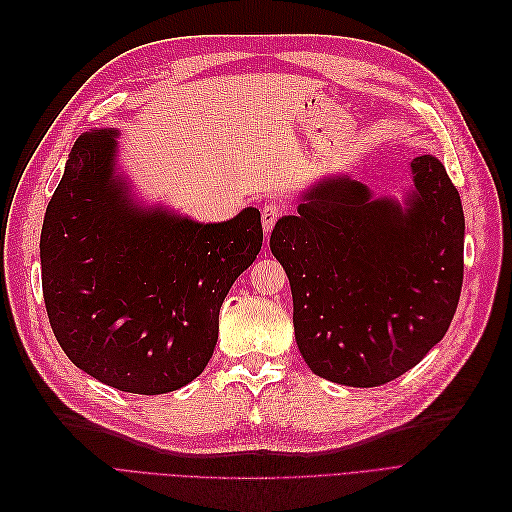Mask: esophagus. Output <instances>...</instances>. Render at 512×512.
Wrapping results in <instances>:
<instances>
[{"label": "esophagus", "mask_w": 512, "mask_h": 512, "mask_svg": "<svg viewBox=\"0 0 512 512\" xmlns=\"http://www.w3.org/2000/svg\"><path fill=\"white\" fill-rule=\"evenodd\" d=\"M283 212H285V208L279 204H264L262 206L260 216H262V229L266 235L275 229V223L279 221V216H283Z\"/></svg>", "instance_id": "1"}]
</instances>
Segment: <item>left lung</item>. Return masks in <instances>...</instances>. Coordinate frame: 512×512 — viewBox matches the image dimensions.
<instances>
[{"label": "left lung", "instance_id": "left-lung-1", "mask_svg": "<svg viewBox=\"0 0 512 512\" xmlns=\"http://www.w3.org/2000/svg\"><path fill=\"white\" fill-rule=\"evenodd\" d=\"M404 208L348 177L304 193L271 233L289 277L298 348L323 379L377 387L446 335L462 289L465 214L444 164L410 162Z\"/></svg>", "mask_w": 512, "mask_h": 512}]
</instances>
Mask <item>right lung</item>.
Masks as SVG:
<instances>
[{
  "label": "right lung",
  "mask_w": 512,
  "mask_h": 512,
  "mask_svg": "<svg viewBox=\"0 0 512 512\" xmlns=\"http://www.w3.org/2000/svg\"><path fill=\"white\" fill-rule=\"evenodd\" d=\"M114 137L100 129L72 145L43 218V300L79 369L156 396L206 369L218 312L262 248V223L256 208L202 225L135 206L114 175Z\"/></svg>",
  "instance_id": "right-lung-1"
}]
</instances>
